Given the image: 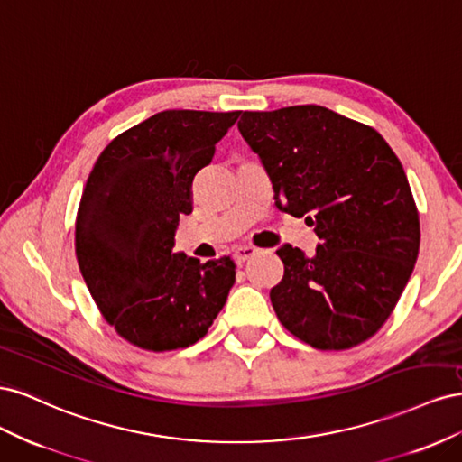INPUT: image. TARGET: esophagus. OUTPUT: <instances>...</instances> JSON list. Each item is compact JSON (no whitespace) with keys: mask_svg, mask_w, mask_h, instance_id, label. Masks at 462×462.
<instances>
[{"mask_svg":"<svg viewBox=\"0 0 462 462\" xmlns=\"http://www.w3.org/2000/svg\"><path fill=\"white\" fill-rule=\"evenodd\" d=\"M256 253H258V250H256L254 246H239V248L235 250L233 258H235V262H236V263H245L246 260L253 258Z\"/></svg>","mask_w":462,"mask_h":462,"instance_id":"obj_1","label":"esophagus"}]
</instances>
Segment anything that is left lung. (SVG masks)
I'll list each match as a JSON object with an SVG mask.
<instances>
[{
  "label": "left lung",
  "mask_w": 462,
  "mask_h": 462,
  "mask_svg": "<svg viewBox=\"0 0 462 462\" xmlns=\"http://www.w3.org/2000/svg\"><path fill=\"white\" fill-rule=\"evenodd\" d=\"M268 173L275 206L306 216L314 256L283 245L279 321L319 351L370 339L393 312L420 248L407 175L383 136L321 106L245 111L236 123Z\"/></svg>",
  "instance_id": "obj_1"
}]
</instances>
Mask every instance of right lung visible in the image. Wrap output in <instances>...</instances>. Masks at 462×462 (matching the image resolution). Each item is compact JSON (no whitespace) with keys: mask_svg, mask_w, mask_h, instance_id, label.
<instances>
[{"mask_svg":"<svg viewBox=\"0 0 462 462\" xmlns=\"http://www.w3.org/2000/svg\"><path fill=\"white\" fill-rule=\"evenodd\" d=\"M239 111L165 109L111 141L82 192L75 250L85 283L123 339L162 353L202 339L235 283L229 256L175 253L192 179Z\"/></svg>","mask_w":462,"mask_h":462,"instance_id":"add662e5","label":"right lung"}]
</instances>
